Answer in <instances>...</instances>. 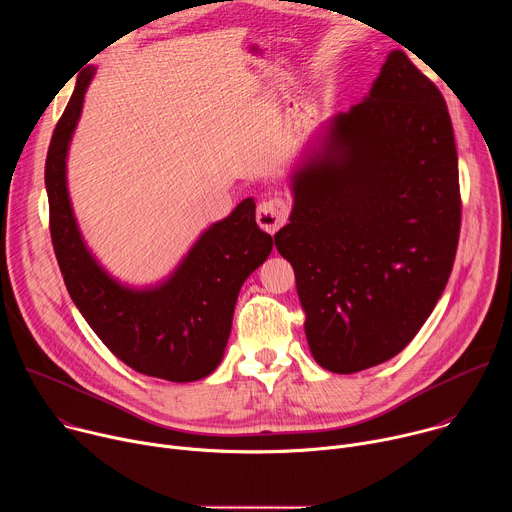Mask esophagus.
Masks as SVG:
<instances>
[{
	"mask_svg": "<svg viewBox=\"0 0 512 512\" xmlns=\"http://www.w3.org/2000/svg\"><path fill=\"white\" fill-rule=\"evenodd\" d=\"M287 214H289V206L285 200L269 198L257 206V223L263 231L273 235L285 225Z\"/></svg>",
	"mask_w": 512,
	"mask_h": 512,
	"instance_id": "obj_1",
	"label": "esophagus"
}]
</instances>
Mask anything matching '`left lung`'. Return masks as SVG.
Segmentation results:
<instances>
[{
  "mask_svg": "<svg viewBox=\"0 0 512 512\" xmlns=\"http://www.w3.org/2000/svg\"><path fill=\"white\" fill-rule=\"evenodd\" d=\"M275 233L296 271L306 338L322 369L350 375L399 354L444 294L460 237L446 101L403 50L369 95L336 113L289 176Z\"/></svg>",
  "mask_w": 512,
  "mask_h": 512,
  "instance_id": "1",
  "label": "left lung"
}]
</instances>
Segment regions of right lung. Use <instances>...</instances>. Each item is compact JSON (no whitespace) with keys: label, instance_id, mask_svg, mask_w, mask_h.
<instances>
[{"label":"right lung","instance_id":"add662e5","mask_svg":"<svg viewBox=\"0 0 512 512\" xmlns=\"http://www.w3.org/2000/svg\"><path fill=\"white\" fill-rule=\"evenodd\" d=\"M93 77L95 66L79 75L46 156L50 235L66 289L101 342L133 371L172 383L204 379L225 356L241 285L269 257L273 239L255 223V200L245 198L160 283L131 287L115 279L87 247L66 182L70 139Z\"/></svg>","mask_w":512,"mask_h":512}]
</instances>
